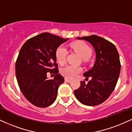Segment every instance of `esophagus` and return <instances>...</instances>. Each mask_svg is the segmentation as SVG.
<instances>
[{"label": "esophagus", "instance_id": "1", "mask_svg": "<svg viewBox=\"0 0 132 132\" xmlns=\"http://www.w3.org/2000/svg\"><path fill=\"white\" fill-rule=\"evenodd\" d=\"M65 82H70L71 79H68V78H65Z\"/></svg>", "mask_w": 132, "mask_h": 132}]
</instances>
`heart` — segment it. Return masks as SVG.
I'll return each instance as SVG.
<instances>
[{
  "mask_svg": "<svg viewBox=\"0 0 132 132\" xmlns=\"http://www.w3.org/2000/svg\"><path fill=\"white\" fill-rule=\"evenodd\" d=\"M73 50L84 59L89 58L92 54V50L87 44L82 42H76L71 44ZM56 58L59 63L62 64L65 62L67 55V50L64 45H61L56 49ZM82 68L79 66L67 65L61 69V73L67 78H73L82 71Z\"/></svg>",
  "mask_w": 132,
  "mask_h": 132,
  "instance_id": "obj_1",
  "label": "heart"
}]
</instances>
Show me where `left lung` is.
<instances>
[{
    "label": "left lung",
    "instance_id": "obj_1",
    "mask_svg": "<svg viewBox=\"0 0 132 132\" xmlns=\"http://www.w3.org/2000/svg\"><path fill=\"white\" fill-rule=\"evenodd\" d=\"M76 38L89 42L95 50L96 57L92 69L83 75L92 79L87 84L81 81L80 87L74 91L75 95L83 105H100L108 99L118 82L121 70L118 50L111 42L95 35Z\"/></svg>",
    "mask_w": 132,
    "mask_h": 132
}]
</instances>
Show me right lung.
I'll return each mask as SVG.
<instances>
[{
    "label": "right lung",
    "mask_w": 132,
    "mask_h": 132,
    "mask_svg": "<svg viewBox=\"0 0 132 132\" xmlns=\"http://www.w3.org/2000/svg\"><path fill=\"white\" fill-rule=\"evenodd\" d=\"M68 40L45 32L29 39L21 47L16 62V79L24 97L36 106L48 107L56 100L64 78L58 73L55 54ZM48 72L56 75L53 80L47 79Z\"/></svg>",
    "instance_id": "add662e5"
}]
</instances>
